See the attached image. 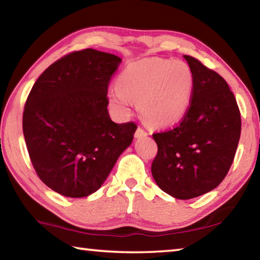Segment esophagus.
<instances>
[{"label":"esophagus","mask_w":260,"mask_h":260,"mask_svg":"<svg viewBox=\"0 0 260 260\" xmlns=\"http://www.w3.org/2000/svg\"><path fill=\"white\" fill-rule=\"evenodd\" d=\"M144 136H147V132L141 128V127H139V128L135 132V138L140 139V138H144Z\"/></svg>","instance_id":"34e87169"}]
</instances>
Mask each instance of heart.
<instances>
[{"instance_id":"heart-1","label":"heart","mask_w":260,"mask_h":260,"mask_svg":"<svg viewBox=\"0 0 260 260\" xmlns=\"http://www.w3.org/2000/svg\"><path fill=\"white\" fill-rule=\"evenodd\" d=\"M193 74L182 60L150 58L127 67L109 91L112 107L129 112L132 100L138 101L142 118L157 127L177 125L190 108Z\"/></svg>"}]
</instances>
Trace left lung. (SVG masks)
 <instances>
[{
	"instance_id": "1",
	"label": "left lung",
	"mask_w": 260,
	"mask_h": 260,
	"mask_svg": "<svg viewBox=\"0 0 260 260\" xmlns=\"http://www.w3.org/2000/svg\"><path fill=\"white\" fill-rule=\"evenodd\" d=\"M193 74L190 108L173 129L152 135L158 152L151 165L157 186L174 199L213 190L230 171L241 135V114L225 79L184 55Z\"/></svg>"
}]
</instances>
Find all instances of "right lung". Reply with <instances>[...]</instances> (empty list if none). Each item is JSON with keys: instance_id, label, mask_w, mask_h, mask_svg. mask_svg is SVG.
Listing matches in <instances>:
<instances>
[{"instance_id": "right-lung-1", "label": "right lung", "mask_w": 260, "mask_h": 260, "mask_svg": "<svg viewBox=\"0 0 260 260\" xmlns=\"http://www.w3.org/2000/svg\"><path fill=\"white\" fill-rule=\"evenodd\" d=\"M121 58L74 51L51 64L32 87L23 114L28 155L42 182L80 199L99 190L138 126L116 124L108 111V86Z\"/></svg>"}]
</instances>
